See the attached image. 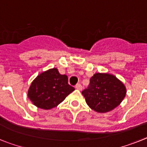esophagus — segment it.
Listing matches in <instances>:
<instances>
[{
	"label": "esophagus",
	"mask_w": 147,
	"mask_h": 147,
	"mask_svg": "<svg viewBox=\"0 0 147 147\" xmlns=\"http://www.w3.org/2000/svg\"><path fill=\"white\" fill-rule=\"evenodd\" d=\"M75 88L77 89H78V90H81L82 89V86H81V84H77L76 85H75Z\"/></svg>",
	"instance_id": "obj_1"
}]
</instances>
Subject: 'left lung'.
<instances>
[{
  "instance_id": "1",
  "label": "left lung",
  "mask_w": 147,
  "mask_h": 147,
  "mask_svg": "<svg viewBox=\"0 0 147 147\" xmlns=\"http://www.w3.org/2000/svg\"><path fill=\"white\" fill-rule=\"evenodd\" d=\"M124 84L113 75L95 73L90 78L89 86L82 92L86 102L92 109L105 113L121 104L126 96Z\"/></svg>"
}]
</instances>
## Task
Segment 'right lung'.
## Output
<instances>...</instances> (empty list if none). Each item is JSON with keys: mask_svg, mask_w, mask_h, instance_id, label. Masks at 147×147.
I'll use <instances>...</instances> for the list:
<instances>
[{"mask_svg": "<svg viewBox=\"0 0 147 147\" xmlns=\"http://www.w3.org/2000/svg\"><path fill=\"white\" fill-rule=\"evenodd\" d=\"M74 90L75 88L68 84V77L61 75L57 68H53L37 76L28 90V97L38 108L51 109Z\"/></svg>", "mask_w": 147, "mask_h": 147, "instance_id": "right-lung-1", "label": "right lung"}]
</instances>
